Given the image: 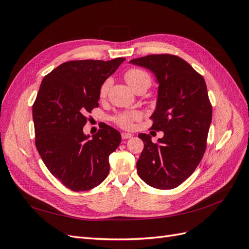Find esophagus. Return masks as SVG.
<instances>
[{
  "instance_id": "1",
  "label": "esophagus",
  "mask_w": 249,
  "mask_h": 249,
  "mask_svg": "<svg viewBox=\"0 0 249 249\" xmlns=\"http://www.w3.org/2000/svg\"><path fill=\"white\" fill-rule=\"evenodd\" d=\"M133 137V135L130 133H122V138L123 139H130Z\"/></svg>"
}]
</instances>
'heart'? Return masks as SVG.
Wrapping results in <instances>:
<instances>
[{
  "mask_svg": "<svg viewBox=\"0 0 249 249\" xmlns=\"http://www.w3.org/2000/svg\"><path fill=\"white\" fill-rule=\"evenodd\" d=\"M124 79L126 81L129 86L136 91L137 89H139L141 86H148L150 85V77L149 74L143 70L140 69H130L129 71H126L124 73ZM111 86V80L107 79L106 81L103 82V84L101 85L100 88V97L101 99H104L106 97L108 94V91ZM141 118L140 112L138 111H129V112H122V113H117L116 115L113 116V122H114L117 125L120 127H124V129H131L133 126V124L135 122H137Z\"/></svg>",
  "mask_w": 249,
  "mask_h": 249,
  "instance_id": "1",
  "label": "heart"
}]
</instances>
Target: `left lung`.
Instances as JSON below:
<instances>
[{"label": "left lung", "instance_id": "left-lung-1", "mask_svg": "<svg viewBox=\"0 0 249 249\" xmlns=\"http://www.w3.org/2000/svg\"><path fill=\"white\" fill-rule=\"evenodd\" d=\"M152 71L159 83L152 129L164 136L154 143L138 137L144 148L137 161L143 182L157 189L177 188L196 169L207 147L212 122L206 82L184 59L175 55H148L130 61Z\"/></svg>", "mask_w": 249, "mask_h": 249}]
</instances>
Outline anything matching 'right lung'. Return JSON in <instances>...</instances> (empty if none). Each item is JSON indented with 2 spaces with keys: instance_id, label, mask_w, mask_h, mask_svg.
Here are the masks:
<instances>
[{
  "instance_id": "add662e5",
  "label": "right lung",
  "mask_w": 249,
  "mask_h": 249,
  "mask_svg": "<svg viewBox=\"0 0 249 249\" xmlns=\"http://www.w3.org/2000/svg\"><path fill=\"white\" fill-rule=\"evenodd\" d=\"M125 58L64 62L43 78L33 104L35 145L53 176L72 191H86L107 178L109 156L120 133L104 124L89 139L87 113L99 107L100 88Z\"/></svg>"
}]
</instances>
